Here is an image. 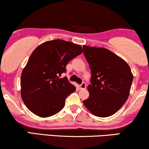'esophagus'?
Segmentation results:
<instances>
[{
    "label": "esophagus",
    "instance_id": "obj_1",
    "mask_svg": "<svg viewBox=\"0 0 149 149\" xmlns=\"http://www.w3.org/2000/svg\"><path fill=\"white\" fill-rule=\"evenodd\" d=\"M79 87H80V89H86V84L85 83V82H83V83H82L81 85L79 86Z\"/></svg>",
    "mask_w": 149,
    "mask_h": 149
}]
</instances>
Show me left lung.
Listing matches in <instances>:
<instances>
[{
  "mask_svg": "<svg viewBox=\"0 0 149 149\" xmlns=\"http://www.w3.org/2000/svg\"><path fill=\"white\" fill-rule=\"evenodd\" d=\"M82 47L92 72L87 87L89 96L83 104L95 116H110L128 99L133 80L131 69L126 61L107 48Z\"/></svg>",
  "mask_w": 149,
  "mask_h": 149,
  "instance_id": "obj_1",
  "label": "left lung"
}]
</instances>
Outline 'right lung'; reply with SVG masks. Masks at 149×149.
Returning <instances> with one entry per match:
<instances>
[{
  "instance_id": "add662e5",
  "label": "right lung",
  "mask_w": 149,
  "mask_h": 149,
  "mask_svg": "<svg viewBox=\"0 0 149 149\" xmlns=\"http://www.w3.org/2000/svg\"><path fill=\"white\" fill-rule=\"evenodd\" d=\"M82 53L79 44L61 39L47 41L34 50L21 76V96L28 110L44 118L62 110L76 87L60 76L68 62Z\"/></svg>"
}]
</instances>
